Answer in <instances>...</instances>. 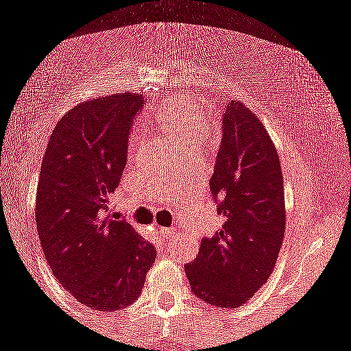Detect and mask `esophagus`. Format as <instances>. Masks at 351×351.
Here are the masks:
<instances>
[{"instance_id":"esophagus-1","label":"esophagus","mask_w":351,"mask_h":351,"mask_svg":"<svg viewBox=\"0 0 351 351\" xmlns=\"http://www.w3.org/2000/svg\"><path fill=\"white\" fill-rule=\"evenodd\" d=\"M158 234L162 236V239H167V241H169V239H172L173 236H176V229H173V228H160Z\"/></svg>"}]
</instances>
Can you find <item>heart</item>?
Masks as SVG:
<instances>
[{
	"label": "heart",
	"mask_w": 351,
	"mask_h": 351,
	"mask_svg": "<svg viewBox=\"0 0 351 351\" xmlns=\"http://www.w3.org/2000/svg\"><path fill=\"white\" fill-rule=\"evenodd\" d=\"M155 122L184 152L199 149V141L205 138L208 122L198 105H173L155 117Z\"/></svg>",
	"instance_id": "obj_1"
}]
</instances>
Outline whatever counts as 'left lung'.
<instances>
[{"instance_id": "8db88e82", "label": "left lung", "mask_w": 351, "mask_h": 351, "mask_svg": "<svg viewBox=\"0 0 351 351\" xmlns=\"http://www.w3.org/2000/svg\"><path fill=\"white\" fill-rule=\"evenodd\" d=\"M222 141L210 191L223 217L184 265L193 293L217 308L245 305L270 278L286 231L285 179L278 149L238 99L222 113Z\"/></svg>"}]
</instances>
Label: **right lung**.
<instances>
[{"label":"right lung","mask_w":351,"mask_h":351,"mask_svg":"<svg viewBox=\"0 0 351 351\" xmlns=\"http://www.w3.org/2000/svg\"><path fill=\"white\" fill-rule=\"evenodd\" d=\"M139 95L98 96L60 119L43 156L36 226L46 262L63 289L98 312L138 300L156 250L110 212L128 163Z\"/></svg>","instance_id":"right-lung-1"}]
</instances>
